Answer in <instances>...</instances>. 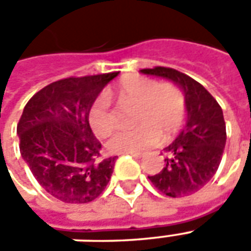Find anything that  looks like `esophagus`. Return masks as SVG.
Wrapping results in <instances>:
<instances>
[{
	"mask_svg": "<svg viewBox=\"0 0 251 251\" xmlns=\"http://www.w3.org/2000/svg\"><path fill=\"white\" fill-rule=\"evenodd\" d=\"M130 154L131 157H134V158H141L142 157V153H129Z\"/></svg>",
	"mask_w": 251,
	"mask_h": 251,
	"instance_id": "esophagus-1",
	"label": "esophagus"
}]
</instances>
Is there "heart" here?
<instances>
[{
	"label": "heart",
	"instance_id": "heart-1",
	"mask_svg": "<svg viewBox=\"0 0 251 251\" xmlns=\"http://www.w3.org/2000/svg\"><path fill=\"white\" fill-rule=\"evenodd\" d=\"M122 103L136 104L134 129L117 130L106 142L111 153H137L175 136L185 118V99L177 86L152 77L129 75L115 87ZM88 122L97 136H107L114 127V115L106 94L95 97L88 109Z\"/></svg>",
	"mask_w": 251,
	"mask_h": 251
}]
</instances>
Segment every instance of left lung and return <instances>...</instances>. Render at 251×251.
<instances>
[{
	"label": "left lung",
	"mask_w": 251,
	"mask_h": 251,
	"mask_svg": "<svg viewBox=\"0 0 251 251\" xmlns=\"http://www.w3.org/2000/svg\"><path fill=\"white\" fill-rule=\"evenodd\" d=\"M141 72L167 77L180 86L187 107L185 127L164 149L167 158L163 171L148 177L171 198L195 194L212 179L221 164L227 137L222 107L199 82L177 70L153 67Z\"/></svg>",
	"instance_id": "1"
}]
</instances>
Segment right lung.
<instances>
[{
	"instance_id": "right-lung-1",
	"label": "right lung",
	"mask_w": 251,
	"mask_h": 251,
	"mask_svg": "<svg viewBox=\"0 0 251 251\" xmlns=\"http://www.w3.org/2000/svg\"><path fill=\"white\" fill-rule=\"evenodd\" d=\"M118 74L60 79L25 104L17 124L21 156L41 187L64 203H90L110 181L117 156L102 157L88 109Z\"/></svg>"
}]
</instances>
